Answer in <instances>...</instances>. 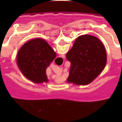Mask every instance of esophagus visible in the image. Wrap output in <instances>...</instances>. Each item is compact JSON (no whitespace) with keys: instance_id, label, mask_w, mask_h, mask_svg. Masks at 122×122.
<instances>
[{"instance_id":"obj_1","label":"esophagus","mask_w":122,"mask_h":122,"mask_svg":"<svg viewBox=\"0 0 122 122\" xmlns=\"http://www.w3.org/2000/svg\"><path fill=\"white\" fill-rule=\"evenodd\" d=\"M63 58H65V56L62 55L61 56V57H58L56 59H58V60H60V61H61V60H63Z\"/></svg>"}]
</instances>
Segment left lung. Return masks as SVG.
Segmentation results:
<instances>
[{"label":"left lung","instance_id":"1","mask_svg":"<svg viewBox=\"0 0 122 122\" xmlns=\"http://www.w3.org/2000/svg\"><path fill=\"white\" fill-rule=\"evenodd\" d=\"M66 56L71 63L67 81L76 85L92 82L104 70L107 60L102 42L98 38L88 35L79 36Z\"/></svg>","mask_w":122,"mask_h":122}]
</instances>
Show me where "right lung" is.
<instances>
[{"label":"right lung","mask_w":122,"mask_h":122,"mask_svg":"<svg viewBox=\"0 0 122 122\" xmlns=\"http://www.w3.org/2000/svg\"><path fill=\"white\" fill-rule=\"evenodd\" d=\"M56 54L46 41L35 39L26 42L18 51L17 65L21 73L35 83L48 81L46 69Z\"/></svg>","instance_id":"obj_1"}]
</instances>
